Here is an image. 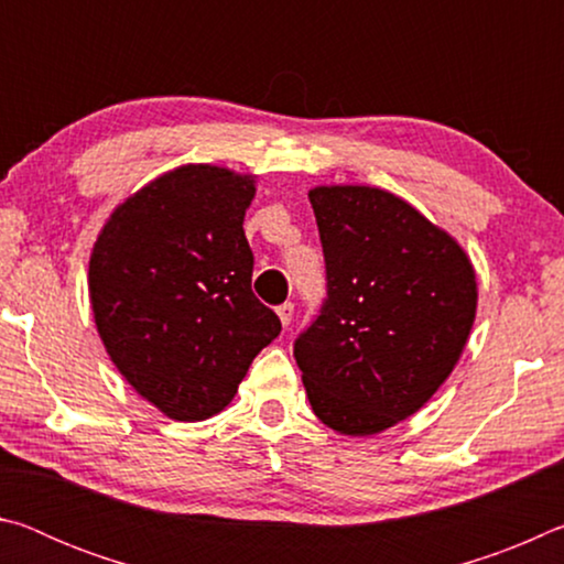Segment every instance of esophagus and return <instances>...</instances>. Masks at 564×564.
I'll use <instances>...</instances> for the list:
<instances>
[{"label":"esophagus","mask_w":564,"mask_h":564,"mask_svg":"<svg viewBox=\"0 0 564 564\" xmlns=\"http://www.w3.org/2000/svg\"><path fill=\"white\" fill-rule=\"evenodd\" d=\"M275 313H279L281 326H283V328H289V326H291V321H293V303H283V305H279V308H275Z\"/></svg>","instance_id":"esophagus-1"}]
</instances>
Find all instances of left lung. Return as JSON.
I'll return each instance as SVG.
<instances>
[{"label":"left lung","instance_id":"8db88e82","mask_svg":"<svg viewBox=\"0 0 564 564\" xmlns=\"http://www.w3.org/2000/svg\"><path fill=\"white\" fill-rule=\"evenodd\" d=\"M328 301L295 340L305 395L340 435L415 415L460 360L477 311L470 256L405 198L378 186L308 191Z\"/></svg>","mask_w":564,"mask_h":564}]
</instances>
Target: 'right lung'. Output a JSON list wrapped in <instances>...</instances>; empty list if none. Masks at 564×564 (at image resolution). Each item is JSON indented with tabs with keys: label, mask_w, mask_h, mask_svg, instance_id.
Returning <instances> with one entry per match:
<instances>
[{
	"label": "right lung",
	"mask_w": 564,
	"mask_h": 564,
	"mask_svg": "<svg viewBox=\"0 0 564 564\" xmlns=\"http://www.w3.org/2000/svg\"><path fill=\"white\" fill-rule=\"evenodd\" d=\"M256 174L184 164L113 208L89 256L99 338L123 380L171 420L221 413L281 321L251 291L243 216Z\"/></svg>",
	"instance_id": "right-lung-1"
}]
</instances>
